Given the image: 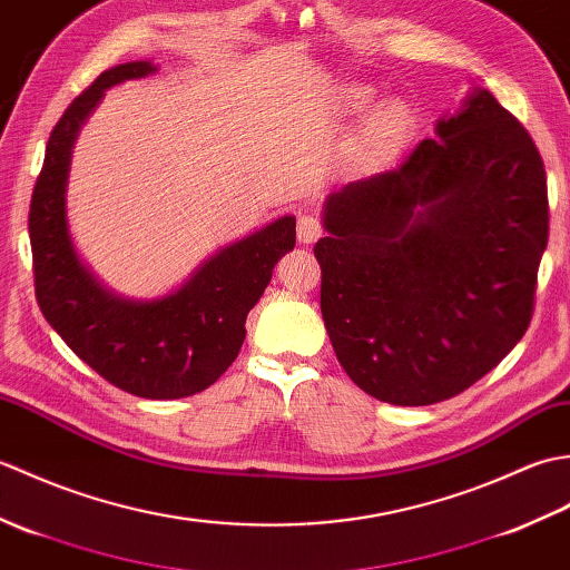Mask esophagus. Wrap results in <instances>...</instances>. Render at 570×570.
<instances>
[{
  "mask_svg": "<svg viewBox=\"0 0 570 570\" xmlns=\"http://www.w3.org/2000/svg\"><path fill=\"white\" fill-rule=\"evenodd\" d=\"M321 235H323V225H321L318 217H313V215H301L298 217L296 237H298L301 245H313V242H316Z\"/></svg>",
  "mask_w": 570,
  "mask_h": 570,
  "instance_id": "34e87169",
  "label": "esophagus"
}]
</instances>
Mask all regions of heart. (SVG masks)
<instances>
[{
    "label": "heart",
    "instance_id": "obj_1",
    "mask_svg": "<svg viewBox=\"0 0 570 570\" xmlns=\"http://www.w3.org/2000/svg\"><path fill=\"white\" fill-rule=\"evenodd\" d=\"M353 105L367 107L370 95L355 92ZM411 127H414V117H411V110L404 102L390 100L380 105L377 110L367 117L365 127L360 131L353 149V164L357 168H377L386 161H392L406 144Z\"/></svg>",
    "mask_w": 570,
    "mask_h": 570
}]
</instances>
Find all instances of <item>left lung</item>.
Masks as SVG:
<instances>
[{
	"mask_svg": "<svg viewBox=\"0 0 570 570\" xmlns=\"http://www.w3.org/2000/svg\"><path fill=\"white\" fill-rule=\"evenodd\" d=\"M321 311L362 392L429 406L522 341L549 239L534 139L490 90L439 119L409 159L325 200Z\"/></svg>",
	"mask_w": 570,
	"mask_h": 570,
	"instance_id": "left-lung-1",
	"label": "left lung"
}]
</instances>
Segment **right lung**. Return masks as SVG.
I'll return each instance as SVG.
<instances>
[{"label": "right lung", "instance_id": "add662e5", "mask_svg": "<svg viewBox=\"0 0 570 570\" xmlns=\"http://www.w3.org/2000/svg\"><path fill=\"white\" fill-rule=\"evenodd\" d=\"M154 70L149 60H131L100 72L53 127L29 210L33 286L51 328L100 377L141 399H184L208 390L235 362L247 313L272 282L274 264L296 245V217H278L215 252L161 298H122L98 282L68 233L70 151L107 88Z\"/></svg>", "mask_w": 570, "mask_h": 570}]
</instances>
